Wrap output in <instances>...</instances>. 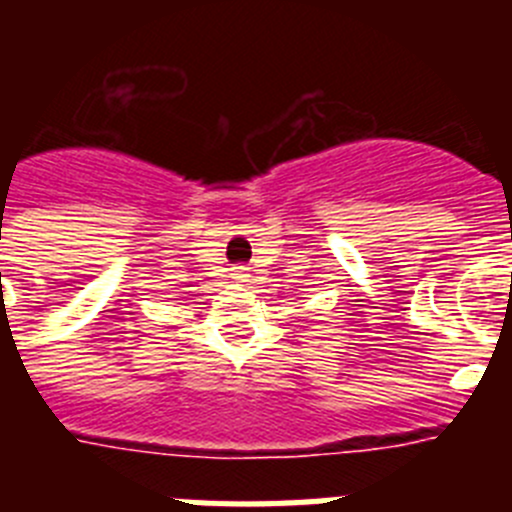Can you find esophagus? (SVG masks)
<instances>
[{"instance_id":"34e87169","label":"esophagus","mask_w":512,"mask_h":512,"mask_svg":"<svg viewBox=\"0 0 512 512\" xmlns=\"http://www.w3.org/2000/svg\"><path fill=\"white\" fill-rule=\"evenodd\" d=\"M233 279H238V282H248V274H246V266H233Z\"/></svg>"}]
</instances>
